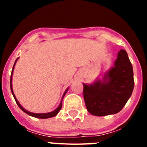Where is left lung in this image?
Segmentation results:
<instances>
[{"instance_id":"1","label":"left lung","mask_w":147,"mask_h":147,"mask_svg":"<svg viewBox=\"0 0 147 147\" xmlns=\"http://www.w3.org/2000/svg\"><path fill=\"white\" fill-rule=\"evenodd\" d=\"M134 84L132 65L127 51L121 49L114 67L105 74L103 80L90 85L83 84L87 110L96 116L117 113L130 98Z\"/></svg>"}]
</instances>
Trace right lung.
Segmentation results:
<instances>
[{
  "instance_id": "right-lung-1",
  "label": "right lung",
  "mask_w": 147,
  "mask_h": 147,
  "mask_svg": "<svg viewBox=\"0 0 147 147\" xmlns=\"http://www.w3.org/2000/svg\"><path fill=\"white\" fill-rule=\"evenodd\" d=\"M18 59H16V61H15V64H14V65H13V68H12V71H11V79H10V88H11V93H12L13 96H14V98H15V102H16L17 105H18V107H20V109H21L22 110H23V112H25L26 113L28 114V115H31V116H33V117H35V118H37V119H49V118H51V117H54V116H55V115H57L58 114V113L59 112V110H61V107H62V99H63V97L65 96V95L66 92L67 91V90H68V88H67V90H65V92L64 93V94H63V96H62V100H61V102L60 104H59V107H57V108L55 110H54V111H52V112L51 113H31V112H28V111H27L26 110H25V109L23 108V107H22L21 105H20V104L19 103V102L18 101V99L16 98V97H15V94H14V92H13V89H12V85H11V80H12V74H13V70H14V67H15V64H16V62L17 60H18Z\"/></svg>"
}]
</instances>
